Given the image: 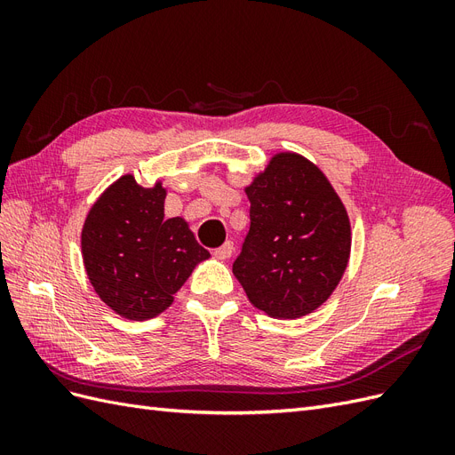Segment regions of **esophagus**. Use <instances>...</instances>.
I'll list each match as a JSON object with an SVG mask.
<instances>
[{
  "instance_id": "34e87169",
  "label": "esophagus",
  "mask_w": 455,
  "mask_h": 455,
  "mask_svg": "<svg viewBox=\"0 0 455 455\" xmlns=\"http://www.w3.org/2000/svg\"><path fill=\"white\" fill-rule=\"evenodd\" d=\"M233 251H235V246H233V243H231V241H226L222 246H220V249H216V251H214V254H216L218 258L228 259V258H231Z\"/></svg>"
}]
</instances>
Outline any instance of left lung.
<instances>
[{"label": "left lung", "instance_id": "1", "mask_svg": "<svg viewBox=\"0 0 455 455\" xmlns=\"http://www.w3.org/2000/svg\"><path fill=\"white\" fill-rule=\"evenodd\" d=\"M251 229L233 273L251 304L277 319H299L334 292L351 252L341 199L319 167L277 154L246 188Z\"/></svg>", "mask_w": 455, "mask_h": 455}]
</instances>
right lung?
<instances>
[{"instance_id":"obj_1","label":"right lung","mask_w":455,"mask_h":455,"mask_svg":"<svg viewBox=\"0 0 455 455\" xmlns=\"http://www.w3.org/2000/svg\"><path fill=\"white\" fill-rule=\"evenodd\" d=\"M161 184L142 188L121 176L92 204L81 231V252L106 306L131 321L167 309L197 261L209 251L182 218H164Z\"/></svg>"}]
</instances>
